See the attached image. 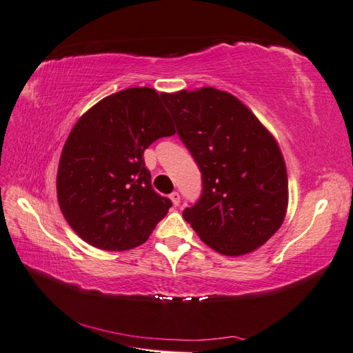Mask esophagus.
Instances as JSON below:
<instances>
[{
	"mask_svg": "<svg viewBox=\"0 0 353 353\" xmlns=\"http://www.w3.org/2000/svg\"><path fill=\"white\" fill-rule=\"evenodd\" d=\"M170 199H171L172 205H174V206H179V203H181V194H179L177 191L171 192V194H170Z\"/></svg>",
	"mask_w": 353,
	"mask_h": 353,
	"instance_id": "1",
	"label": "esophagus"
}]
</instances>
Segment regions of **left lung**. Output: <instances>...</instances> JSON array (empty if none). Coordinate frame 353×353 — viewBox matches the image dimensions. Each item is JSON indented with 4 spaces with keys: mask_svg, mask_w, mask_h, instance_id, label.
Instances as JSON below:
<instances>
[{
    "mask_svg": "<svg viewBox=\"0 0 353 353\" xmlns=\"http://www.w3.org/2000/svg\"><path fill=\"white\" fill-rule=\"evenodd\" d=\"M201 171L203 192L183 219L226 256L254 252L282 226L288 176L279 144L236 97L215 88L162 94Z\"/></svg>",
    "mask_w": 353,
    "mask_h": 353,
    "instance_id": "8db88e82",
    "label": "left lung"
}]
</instances>
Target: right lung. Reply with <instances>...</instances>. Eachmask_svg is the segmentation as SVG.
I'll list each match as a JSON object with an SVG mask.
<instances>
[{
    "mask_svg": "<svg viewBox=\"0 0 353 353\" xmlns=\"http://www.w3.org/2000/svg\"><path fill=\"white\" fill-rule=\"evenodd\" d=\"M162 94L129 88L85 112L66 138L57 168V200L76 234L101 250L145 243L171 201L152 188L144 150L174 134Z\"/></svg>",
    "mask_w": 353,
    "mask_h": 353,
    "instance_id": "right-lung-1",
    "label": "right lung"
}]
</instances>
